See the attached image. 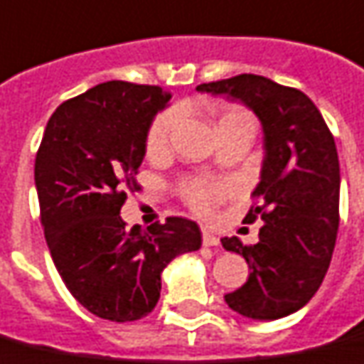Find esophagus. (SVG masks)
Returning a JSON list of instances; mask_svg holds the SVG:
<instances>
[{
    "label": "esophagus",
    "instance_id": "1",
    "mask_svg": "<svg viewBox=\"0 0 364 364\" xmlns=\"http://www.w3.org/2000/svg\"><path fill=\"white\" fill-rule=\"evenodd\" d=\"M203 245L204 247H218L220 245V239H218L212 231L204 230L203 231Z\"/></svg>",
    "mask_w": 364,
    "mask_h": 364
}]
</instances>
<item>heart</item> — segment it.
Returning <instances> with one entry per match:
<instances>
[{
  "label": "heart",
  "mask_w": 364,
  "mask_h": 364,
  "mask_svg": "<svg viewBox=\"0 0 364 364\" xmlns=\"http://www.w3.org/2000/svg\"><path fill=\"white\" fill-rule=\"evenodd\" d=\"M235 119H252V117L243 107L230 106L222 112L220 125ZM175 123H177V112L175 109H166L160 115H156V119L152 121V125L148 129V152H160L161 148L168 144L169 134L173 131ZM228 195H230V185L218 181H206V179H193V181L185 183V187H183L185 203L198 214L212 212Z\"/></svg>",
  "instance_id": "b5f03b06"
}]
</instances>
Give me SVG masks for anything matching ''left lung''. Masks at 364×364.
<instances>
[{
  "label": "left lung",
  "mask_w": 364,
  "mask_h": 364,
  "mask_svg": "<svg viewBox=\"0 0 364 364\" xmlns=\"http://www.w3.org/2000/svg\"><path fill=\"white\" fill-rule=\"evenodd\" d=\"M200 92L241 100L262 123L264 161L247 222L260 218L257 245L223 237L225 250L243 255L249 279L225 303L255 320L299 311L318 291L332 260L340 223V160L333 134L312 100L260 75L204 82Z\"/></svg>",
  "instance_id": "1"
}]
</instances>
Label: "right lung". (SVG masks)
<instances>
[{
	"label": "right lung",
	"instance_id": "obj_1",
	"mask_svg": "<svg viewBox=\"0 0 364 364\" xmlns=\"http://www.w3.org/2000/svg\"><path fill=\"white\" fill-rule=\"evenodd\" d=\"M171 98L152 85L109 80L67 100L46 125L34 161L46 243L67 289L104 320L133 322L160 299L161 270L200 249V230L168 218L125 228L154 115Z\"/></svg>",
	"mask_w": 364,
	"mask_h": 364
}]
</instances>
